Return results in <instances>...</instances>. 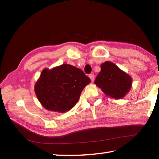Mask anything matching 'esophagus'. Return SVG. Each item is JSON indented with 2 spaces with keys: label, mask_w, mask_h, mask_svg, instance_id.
Returning a JSON list of instances; mask_svg holds the SVG:
<instances>
[{
  "label": "esophagus",
  "mask_w": 159,
  "mask_h": 159,
  "mask_svg": "<svg viewBox=\"0 0 159 159\" xmlns=\"http://www.w3.org/2000/svg\"><path fill=\"white\" fill-rule=\"evenodd\" d=\"M89 78L90 79V80H91V81L92 82H93L94 81V80H95V76H94V74H90L89 75Z\"/></svg>",
  "instance_id": "34e87169"
}]
</instances>
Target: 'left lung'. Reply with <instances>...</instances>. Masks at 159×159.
<instances>
[{
	"instance_id": "1",
	"label": "left lung",
	"mask_w": 159,
	"mask_h": 159,
	"mask_svg": "<svg viewBox=\"0 0 159 159\" xmlns=\"http://www.w3.org/2000/svg\"><path fill=\"white\" fill-rule=\"evenodd\" d=\"M95 84L107 97L120 99L130 90L133 79L114 63L107 61L101 64V71L96 77Z\"/></svg>"
}]
</instances>
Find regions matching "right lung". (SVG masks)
I'll use <instances>...</instances> for the list:
<instances>
[{
  "instance_id": "add662e5",
  "label": "right lung",
  "mask_w": 159,
  "mask_h": 159,
  "mask_svg": "<svg viewBox=\"0 0 159 159\" xmlns=\"http://www.w3.org/2000/svg\"><path fill=\"white\" fill-rule=\"evenodd\" d=\"M90 79L81 69L63 64L45 68L35 83L34 90L41 105L48 111L65 113L76 105Z\"/></svg>"
}]
</instances>
